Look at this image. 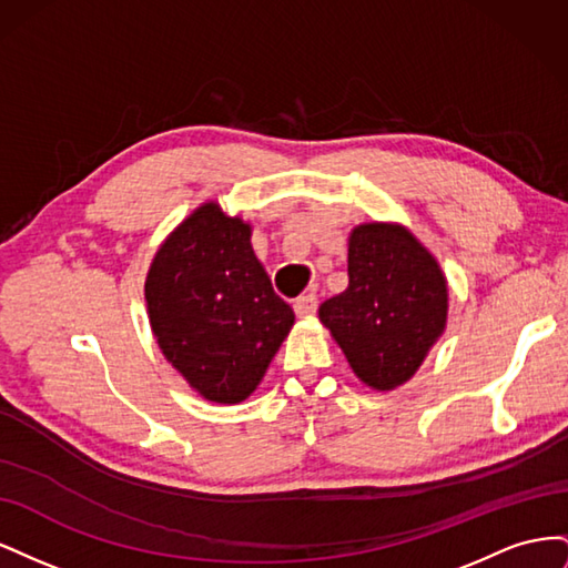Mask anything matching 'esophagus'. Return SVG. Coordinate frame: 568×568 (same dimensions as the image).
I'll return each mask as SVG.
<instances>
[{"instance_id":"34e87169","label":"esophagus","mask_w":568,"mask_h":568,"mask_svg":"<svg viewBox=\"0 0 568 568\" xmlns=\"http://www.w3.org/2000/svg\"><path fill=\"white\" fill-rule=\"evenodd\" d=\"M294 311H296V315H301V317L315 315V311H317V296H315V294H305V296L296 298Z\"/></svg>"}]
</instances>
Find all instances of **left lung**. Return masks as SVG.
<instances>
[{"mask_svg":"<svg viewBox=\"0 0 568 568\" xmlns=\"http://www.w3.org/2000/svg\"><path fill=\"white\" fill-rule=\"evenodd\" d=\"M348 288L320 305V320L353 372L376 390L419 369L448 317V286L415 236L398 225H359L348 242Z\"/></svg>","mask_w":568,"mask_h":568,"instance_id":"left-lung-1","label":"left lung"}]
</instances>
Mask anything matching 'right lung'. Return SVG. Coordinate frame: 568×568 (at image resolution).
Segmentation results:
<instances>
[{
	"label": "right lung",
	"instance_id": "add662e5",
	"mask_svg": "<svg viewBox=\"0 0 568 568\" xmlns=\"http://www.w3.org/2000/svg\"><path fill=\"white\" fill-rule=\"evenodd\" d=\"M144 294L168 363L213 403L246 400L294 324L251 248V227L217 203L165 239Z\"/></svg>",
	"mask_w": 568,
	"mask_h": 568
}]
</instances>
